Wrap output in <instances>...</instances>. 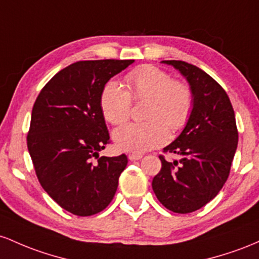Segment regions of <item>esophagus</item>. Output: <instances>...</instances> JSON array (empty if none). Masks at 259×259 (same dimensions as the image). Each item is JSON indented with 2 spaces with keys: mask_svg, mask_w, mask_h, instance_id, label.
Here are the masks:
<instances>
[{
  "mask_svg": "<svg viewBox=\"0 0 259 259\" xmlns=\"http://www.w3.org/2000/svg\"><path fill=\"white\" fill-rule=\"evenodd\" d=\"M142 154H136V153H132V154H128V159L131 161H136V160H139V159H142Z\"/></svg>",
  "mask_w": 259,
  "mask_h": 259,
  "instance_id": "34e87169",
  "label": "esophagus"
}]
</instances>
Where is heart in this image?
Masks as SVG:
<instances>
[{"instance_id":"obj_1","label":"heart","mask_w":259,"mask_h":259,"mask_svg":"<svg viewBox=\"0 0 259 259\" xmlns=\"http://www.w3.org/2000/svg\"><path fill=\"white\" fill-rule=\"evenodd\" d=\"M132 100H148L144 122H131L114 132L116 145L126 152L142 153L164 144L168 130L185 128L193 112L194 97L188 84L174 80L154 66H142L126 74V88L109 80L100 93V107L111 124L128 120Z\"/></svg>"}]
</instances>
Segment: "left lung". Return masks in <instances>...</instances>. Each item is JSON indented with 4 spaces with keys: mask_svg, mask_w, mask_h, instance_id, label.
<instances>
[{
    "mask_svg": "<svg viewBox=\"0 0 259 259\" xmlns=\"http://www.w3.org/2000/svg\"><path fill=\"white\" fill-rule=\"evenodd\" d=\"M185 75L193 92L194 106L185 130L165 154L181 155L167 161L152 187L159 202L179 214L192 213L210 202L225 185L239 142L235 112L224 88L197 66L179 60L162 61Z\"/></svg>",
    "mask_w": 259,
    "mask_h": 259,
    "instance_id": "obj_1",
    "label": "left lung"
}]
</instances>
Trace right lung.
<instances>
[{
  "label": "right lung",
  "instance_id": "add662e5",
  "mask_svg": "<svg viewBox=\"0 0 259 259\" xmlns=\"http://www.w3.org/2000/svg\"><path fill=\"white\" fill-rule=\"evenodd\" d=\"M135 60L78 61L45 84L31 111L28 150L40 185L78 217L100 213L114 198L126 154L99 156L110 142L100 93Z\"/></svg>",
  "mask_w": 259,
  "mask_h": 259
}]
</instances>
